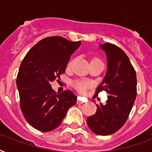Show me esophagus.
Instances as JSON below:
<instances>
[{
  "mask_svg": "<svg viewBox=\"0 0 152 152\" xmlns=\"http://www.w3.org/2000/svg\"><path fill=\"white\" fill-rule=\"evenodd\" d=\"M83 102H84L82 101V99H81V98L79 97L78 98V100H77V103H78V104H81V103H83Z\"/></svg>",
  "mask_w": 152,
  "mask_h": 152,
  "instance_id": "34e87169",
  "label": "esophagus"
}]
</instances>
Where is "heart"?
I'll return each mask as SVG.
<instances>
[{"instance_id": "obj_1", "label": "heart", "mask_w": 152, "mask_h": 152, "mask_svg": "<svg viewBox=\"0 0 152 152\" xmlns=\"http://www.w3.org/2000/svg\"><path fill=\"white\" fill-rule=\"evenodd\" d=\"M94 61H99V60H94ZM72 62H70L69 64V65H71ZM74 87L76 88V90L79 91L80 92H83L84 91L90 87V83H87V82H81V81H78V82H76L74 83Z\"/></svg>"}]
</instances>
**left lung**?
<instances>
[{
    "instance_id": "1",
    "label": "left lung",
    "mask_w": 152,
    "mask_h": 152,
    "mask_svg": "<svg viewBox=\"0 0 152 152\" xmlns=\"http://www.w3.org/2000/svg\"><path fill=\"white\" fill-rule=\"evenodd\" d=\"M107 58V71L97 88L110 94L106 105H97L95 114L87 118L89 129L95 134L107 136L119 130L125 123L137 97V75L129 57L113 44L99 45Z\"/></svg>"
}]
</instances>
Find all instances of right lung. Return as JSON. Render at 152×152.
Wrapping results in <instances>:
<instances>
[{"mask_svg":"<svg viewBox=\"0 0 152 152\" xmlns=\"http://www.w3.org/2000/svg\"><path fill=\"white\" fill-rule=\"evenodd\" d=\"M80 44L60 36L45 38L28 51L20 64L16 79L20 108L27 122L41 132L57 129L76 104L77 98L71 91L58 94L50 83L64 73Z\"/></svg>","mask_w":152,"mask_h":152,"instance_id":"add662e5","label":"right lung"}]
</instances>
